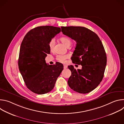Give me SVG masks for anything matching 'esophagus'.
I'll return each mask as SVG.
<instances>
[{"label":"esophagus","instance_id":"34e87169","mask_svg":"<svg viewBox=\"0 0 124 124\" xmlns=\"http://www.w3.org/2000/svg\"><path fill=\"white\" fill-rule=\"evenodd\" d=\"M67 67H68V66H67V65H64V69H66V68H67Z\"/></svg>","mask_w":124,"mask_h":124}]
</instances>
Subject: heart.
<instances>
[{"instance_id": "1", "label": "heart", "mask_w": 124, "mask_h": 124, "mask_svg": "<svg viewBox=\"0 0 124 124\" xmlns=\"http://www.w3.org/2000/svg\"><path fill=\"white\" fill-rule=\"evenodd\" d=\"M60 41L67 47L71 45L72 41L71 39L67 36H64L60 39ZM55 45V39L54 38L51 39L48 43V46L50 50L54 49ZM70 56L68 54L66 55H58L56 56V59L61 63H64L67 59L69 58Z\"/></svg>"}]
</instances>
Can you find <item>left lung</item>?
Returning <instances> with one entry per match:
<instances>
[{
    "label": "left lung",
    "instance_id": "obj_1",
    "mask_svg": "<svg viewBox=\"0 0 124 124\" xmlns=\"http://www.w3.org/2000/svg\"><path fill=\"white\" fill-rule=\"evenodd\" d=\"M61 31L77 42L71 59L73 63L82 66L78 70L72 65L68 66L72 73L68 85L79 93H89L100 84L104 76L107 58L103 45L95 32L84 27L62 26Z\"/></svg>",
    "mask_w": 124,
    "mask_h": 124
}]
</instances>
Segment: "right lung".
Instances as JSON below:
<instances>
[{
  "instance_id": "obj_1",
  "label": "right lung",
  "mask_w": 124,
  "mask_h": 124,
  "mask_svg": "<svg viewBox=\"0 0 124 124\" xmlns=\"http://www.w3.org/2000/svg\"><path fill=\"white\" fill-rule=\"evenodd\" d=\"M60 32V27L38 26L30 30L22 41L19 68L27 87L34 93L42 95L51 91L63 69L59 62L50 65L45 61L50 52L49 42Z\"/></svg>"
}]
</instances>
